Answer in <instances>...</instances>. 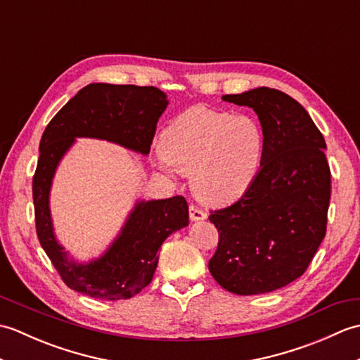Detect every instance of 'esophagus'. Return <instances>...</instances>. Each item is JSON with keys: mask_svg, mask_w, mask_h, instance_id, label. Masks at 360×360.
I'll return each mask as SVG.
<instances>
[{"mask_svg": "<svg viewBox=\"0 0 360 360\" xmlns=\"http://www.w3.org/2000/svg\"><path fill=\"white\" fill-rule=\"evenodd\" d=\"M188 215H190V219H192V221H202V219L207 218V213H205L201 209H198L196 205H190Z\"/></svg>", "mask_w": 360, "mask_h": 360, "instance_id": "esophagus-1", "label": "esophagus"}]
</instances>
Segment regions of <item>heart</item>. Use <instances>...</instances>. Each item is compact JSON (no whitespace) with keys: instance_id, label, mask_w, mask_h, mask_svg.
Wrapping results in <instances>:
<instances>
[{"instance_id":"b5f03b06","label":"heart","mask_w":360,"mask_h":360,"mask_svg":"<svg viewBox=\"0 0 360 360\" xmlns=\"http://www.w3.org/2000/svg\"><path fill=\"white\" fill-rule=\"evenodd\" d=\"M158 165L168 174L192 176V190L209 205L231 204L248 192L262 170L266 136L250 114L195 106L160 134Z\"/></svg>"}]
</instances>
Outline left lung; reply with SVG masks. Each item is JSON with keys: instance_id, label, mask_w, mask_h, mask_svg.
I'll use <instances>...</instances> for the list:
<instances>
[{"instance_id": "left-lung-1", "label": "left lung", "mask_w": 360, "mask_h": 360, "mask_svg": "<svg viewBox=\"0 0 360 360\" xmlns=\"http://www.w3.org/2000/svg\"><path fill=\"white\" fill-rule=\"evenodd\" d=\"M223 101L257 112L266 153L248 192L209 217L219 233L209 271L229 292H272L302 277L325 238L326 143L308 111L278 89L262 86Z\"/></svg>"}]
</instances>
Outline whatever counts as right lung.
<instances>
[{
    "mask_svg": "<svg viewBox=\"0 0 360 360\" xmlns=\"http://www.w3.org/2000/svg\"><path fill=\"white\" fill-rule=\"evenodd\" d=\"M167 106V94L155 86L91 83L46 127L32 181L37 235L68 288L102 300L131 298L150 285L162 243L188 226L186 198L141 200L108 249L86 263L70 257L53 232L49 207L52 181L75 139L108 141L147 156Z\"/></svg>",
    "mask_w": 360,
    "mask_h": 360,
    "instance_id": "add662e5",
    "label": "right lung"
}]
</instances>
